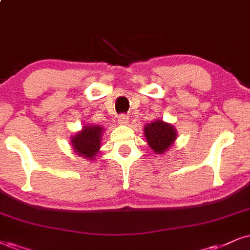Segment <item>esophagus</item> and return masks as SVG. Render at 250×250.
<instances>
[{"instance_id":"34e87169","label":"esophagus","mask_w":250,"mask_h":250,"mask_svg":"<svg viewBox=\"0 0 250 250\" xmlns=\"http://www.w3.org/2000/svg\"><path fill=\"white\" fill-rule=\"evenodd\" d=\"M118 123H119V124H123V125L127 124V123H128V116L119 115L118 116Z\"/></svg>"}]
</instances>
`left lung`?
Here are the masks:
<instances>
[{
    "label": "left lung",
    "instance_id": "8db88e82",
    "mask_svg": "<svg viewBox=\"0 0 250 250\" xmlns=\"http://www.w3.org/2000/svg\"><path fill=\"white\" fill-rule=\"evenodd\" d=\"M145 135L150 148L156 154H163L176 140L177 132L171 124L159 119L145 126Z\"/></svg>",
    "mask_w": 250,
    "mask_h": 250
}]
</instances>
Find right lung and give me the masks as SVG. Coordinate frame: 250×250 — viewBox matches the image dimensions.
Instances as JSON below:
<instances>
[{
  "label": "right lung",
  "mask_w": 250,
  "mask_h": 250,
  "mask_svg": "<svg viewBox=\"0 0 250 250\" xmlns=\"http://www.w3.org/2000/svg\"><path fill=\"white\" fill-rule=\"evenodd\" d=\"M103 133V127L98 125H85L82 131H80L72 137L73 148L76 154L83 158L95 159L101 147V137Z\"/></svg>",
  "instance_id": "1"
}]
</instances>
